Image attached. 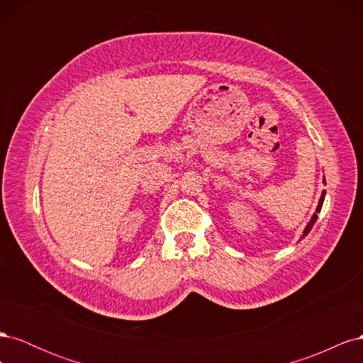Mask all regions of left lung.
I'll list each match as a JSON object with an SVG mask.
<instances>
[{
  "label": "left lung",
  "mask_w": 363,
  "mask_h": 363,
  "mask_svg": "<svg viewBox=\"0 0 363 363\" xmlns=\"http://www.w3.org/2000/svg\"><path fill=\"white\" fill-rule=\"evenodd\" d=\"M324 196H325V191L323 192V195H321V199H320V203H318V207H316V213H320L321 212V207H323V201H324ZM316 213H313V216H312V219H311V223L307 224V227L304 228V233H303V236L301 238H304L307 233L311 232L312 230V227H313V224H315V221H316Z\"/></svg>",
  "instance_id": "1"
}]
</instances>
